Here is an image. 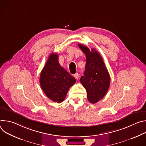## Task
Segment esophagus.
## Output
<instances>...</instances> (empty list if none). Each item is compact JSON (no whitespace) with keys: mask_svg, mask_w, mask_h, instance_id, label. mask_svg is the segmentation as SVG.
I'll list each match as a JSON object with an SVG mask.
<instances>
[{"mask_svg":"<svg viewBox=\"0 0 146 146\" xmlns=\"http://www.w3.org/2000/svg\"><path fill=\"white\" fill-rule=\"evenodd\" d=\"M74 77L76 79H78V78H79V77H80V75H79V74H78V73H76V74H74Z\"/></svg>","mask_w":146,"mask_h":146,"instance_id":"esophagus-1","label":"esophagus"}]
</instances>
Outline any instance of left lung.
<instances>
[{"label":"left lung","instance_id":"1","mask_svg":"<svg viewBox=\"0 0 146 146\" xmlns=\"http://www.w3.org/2000/svg\"><path fill=\"white\" fill-rule=\"evenodd\" d=\"M78 47L86 56V70L81 77V82L87 92V99L91 103H96L106 94L110 77L99 53L95 49L78 44Z\"/></svg>","mask_w":146,"mask_h":146}]
</instances>
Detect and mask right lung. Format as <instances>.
Wrapping results in <instances>:
<instances>
[{"instance_id": "add662e5", "label": "right lung", "mask_w": 146, "mask_h": 146, "mask_svg": "<svg viewBox=\"0 0 146 146\" xmlns=\"http://www.w3.org/2000/svg\"><path fill=\"white\" fill-rule=\"evenodd\" d=\"M76 82V79L58 62V55H50L40 76V86L46 96L54 102L61 103L69 88Z\"/></svg>"}]
</instances>
